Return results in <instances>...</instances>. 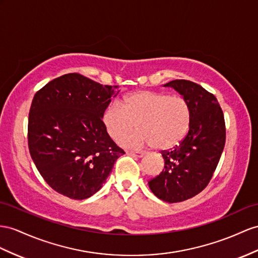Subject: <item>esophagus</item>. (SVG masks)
I'll use <instances>...</instances> for the list:
<instances>
[{
    "label": "esophagus",
    "mask_w": 258,
    "mask_h": 258,
    "mask_svg": "<svg viewBox=\"0 0 258 258\" xmlns=\"http://www.w3.org/2000/svg\"><path fill=\"white\" fill-rule=\"evenodd\" d=\"M126 153L128 155H132V156H135V157H138V158H142L144 157L145 153H143V151H126Z\"/></svg>",
    "instance_id": "1"
}]
</instances>
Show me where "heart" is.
I'll return each instance as SVG.
<instances>
[{
    "mask_svg": "<svg viewBox=\"0 0 258 258\" xmlns=\"http://www.w3.org/2000/svg\"><path fill=\"white\" fill-rule=\"evenodd\" d=\"M101 118L105 132L116 142L132 133L137 124L140 131L124 137L121 141L124 146H154L158 150H168L185 137L190 111L181 96L141 90L122 101L112 102L102 112Z\"/></svg>",
    "mask_w": 258,
    "mask_h": 258,
    "instance_id": "obj_1",
    "label": "heart"
}]
</instances>
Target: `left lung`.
Listing matches in <instances>:
<instances>
[{
	"label": "left lung",
	"instance_id": "left-lung-1",
	"mask_svg": "<svg viewBox=\"0 0 258 258\" xmlns=\"http://www.w3.org/2000/svg\"><path fill=\"white\" fill-rule=\"evenodd\" d=\"M163 86L174 88L187 101L190 122L184 140L162 151L164 169L148 184L163 202L179 203L208 185L224 148L226 124L217 98L201 85L175 79Z\"/></svg>",
	"mask_w": 258,
	"mask_h": 258
}]
</instances>
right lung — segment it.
<instances>
[{
	"label": "right lung",
	"mask_w": 258,
	"mask_h": 258,
	"mask_svg": "<svg viewBox=\"0 0 258 258\" xmlns=\"http://www.w3.org/2000/svg\"><path fill=\"white\" fill-rule=\"evenodd\" d=\"M118 86L101 85L77 73L36 92L28 118L30 156L43 180L72 200L97 193L125 154L102 124V112Z\"/></svg>",
	"instance_id": "add662e5"
}]
</instances>
